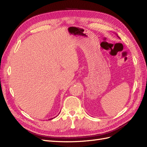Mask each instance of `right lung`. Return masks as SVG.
<instances>
[{"instance_id": "add662e5", "label": "right lung", "mask_w": 147, "mask_h": 147, "mask_svg": "<svg viewBox=\"0 0 147 147\" xmlns=\"http://www.w3.org/2000/svg\"><path fill=\"white\" fill-rule=\"evenodd\" d=\"M53 119V118H51V119Z\"/></svg>"}]
</instances>
